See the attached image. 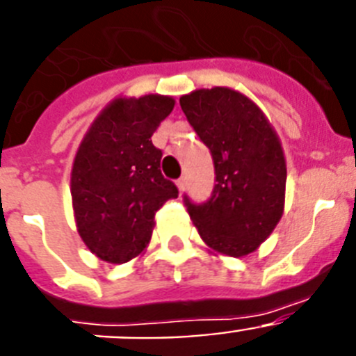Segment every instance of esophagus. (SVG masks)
Returning <instances> with one entry per match:
<instances>
[{"mask_svg":"<svg viewBox=\"0 0 356 356\" xmlns=\"http://www.w3.org/2000/svg\"><path fill=\"white\" fill-rule=\"evenodd\" d=\"M176 187H178V191H180V193H184V188H185V178H184V176L176 180Z\"/></svg>","mask_w":356,"mask_h":356,"instance_id":"1","label":"esophagus"}]
</instances>
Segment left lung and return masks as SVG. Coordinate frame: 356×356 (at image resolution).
I'll return each mask as SVG.
<instances>
[{
  "mask_svg": "<svg viewBox=\"0 0 356 356\" xmlns=\"http://www.w3.org/2000/svg\"><path fill=\"white\" fill-rule=\"evenodd\" d=\"M188 124L210 149L216 171L212 194L184 203L212 250L244 257L266 241L284 213V149L260 108L226 87L180 97Z\"/></svg>",
  "mask_w": 356,
  "mask_h": 356,
  "instance_id": "8db88e82",
  "label": "left lung"
}]
</instances>
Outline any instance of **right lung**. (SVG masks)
Instances as JSON below:
<instances>
[{
    "label": "right lung",
    "instance_id": "add662e5",
    "mask_svg": "<svg viewBox=\"0 0 356 356\" xmlns=\"http://www.w3.org/2000/svg\"><path fill=\"white\" fill-rule=\"evenodd\" d=\"M169 96L115 99L94 121L74 159L71 196L78 232L96 257L124 264L147 246L155 213L178 187L160 171L151 135L171 114Z\"/></svg>",
    "mask_w": 356,
    "mask_h": 356
}]
</instances>
